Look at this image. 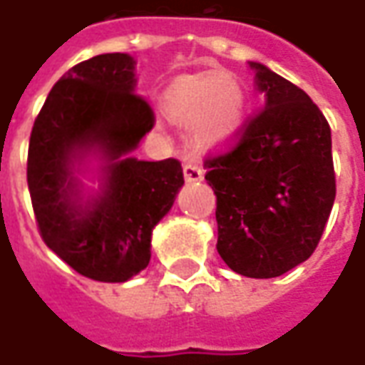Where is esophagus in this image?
<instances>
[{"label":"esophagus","mask_w":365,"mask_h":365,"mask_svg":"<svg viewBox=\"0 0 365 365\" xmlns=\"http://www.w3.org/2000/svg\"><path fill=\"white\" fill-rule=\"evenodd\" d=\"M183 178L185 182H202L203 180V168L197 162H185L183 163Z\"/></svg>","instance_id":"34e87169"}]
</instances>
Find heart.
Listing matches in <instances>:
<instances>
[{
  "mask_svg": "<svg viewBox=\"0 0 365 365\" xmlns=\"http://www.w3.org/2000/svg\"><path fill=\"white\" fill-rule=\"evenodd\" d=\"M168 103L178 121L195 128L210 143L230 141L245 121L244 89L220 73L178 81L170 89Z\"/></svg>",
  "mask_w": 365,
  "mask_h": 365,
  "instance_id": "1",
  "label": "heart"
}]
</instances>
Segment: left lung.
I'll return each instance as SVG.
<instances>
[{
    "instance_id": "8db88e82",
    "label": "left lung",
    "mask_w": 365,
    "mask_h": 365,
    "mask_svg": "<svg viewBox=\"0 0 365 365\" xmlns=\"http://www.w3.org/2000/svg\"><path fill=\"white\" fill-rule=\"evenodd\" d=\"M264 110L234 150L205 162L217 197V254L235 274L267 279L314 254L336 200L331 131L304 89L247 61Z\"/></svg>"
}]
</instances>
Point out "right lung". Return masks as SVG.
I'll return each instance as SVG.
<instances>
[{
    "label": "right lung",
    "mask_w": 365,
    "mask_h": 365,
    "mask_svg": "<svg viewBox=\"0 0 365 365\" xmlns=\"http://www.w3.org/2000/svg\"><path fill=\"white\" fill-rule=\"evenodd\" d=\"M130 53H101L66 71L37 115L27 185L41 237L78 274L120 284L145 269L151 232L183 185L178 160H138L153 111ZM98 182L89 186L85 180Z\"/></svg>",
    "instance_id": "right-lung-1"
}]
</instances>
